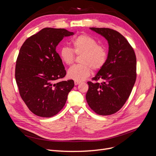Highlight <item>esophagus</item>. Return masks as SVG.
Instances as JSON below:
<instances>
[{"instance_id": "1", "label": "esophagus", "mask_w": 156, "mask_h": 156, "mask_svg": "<svg viewBox=\"0 0 156 156\" xmlns=\"http://www.w3.org/2000/svg\"><path fill=\"white\" fill-rule=\"evenodd\" d=\"M80 83H81V82H79V81H75V85H77V84H80Z\"/></svg>"}]
</instances>
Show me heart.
Masks as SVG:
<instances>
[{"instance_id": "heart-1", "label": "heart", "mask_w": 156, "mask_h": 156, "mask_svg": "<svg viewBox=\"0 0 156 156\" xmlns=\"http://www.w3.org/2000/svg\"><path fill=\"white\" fill-rule=\"evenodd\" d=\"M72 49L63 47L60 51V56L62 62L66 65L73 64L75 54L81 55L80 63L71 67L68 71V77L75 81H84L90 75L92 69L99 70L105 64L108 53L105 47L98 44L96 40L87 34H81L71 41Z\"/></svg>"}]
</instances>
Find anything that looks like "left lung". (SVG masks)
I'll return each mask as SVG.
<instances>
[{
    "mask_svg": "<svg viewBox=\"0 0 156 156\" xmlns=\"http://www.w3.org/2000/svg\"><path fill=\"white\" fill-rule=\"evenodd\" d=\"M90 29L107 40V60L88 81L86 94L89 107L99 115H110L119 111L129 98L136 81V56L133 48L120 33L108 28ZM102 79L101 83L98 80Z\"/></svg>",
    "mask_w": 156,
    "mask_h": 156,
    "instance_id": "left-lung-1",
    "label": "left lung"
}]
</instances>
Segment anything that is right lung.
Returning <instances> with one entry per match:
<instances>
[{
	"mask_svg": "<svg viewBox=\"0 0 156 156\" xmlns=\"http://www.w3.org/2000/svg\"><path fill=\"white\" fill-rule=\"evenodd\" d=\"M73 34L64 29L44 28L21 46L16 81L22 100L37 116L49 118L58 114L74 87L73 80L56 83L66 74L56 48L64 37Z\"/></svg>",
	"mask_w": 156,
	"mask_h": 156,
	"instance_id": "right-lung-1",
	"label": "right lung"
}]
</instances>
